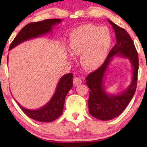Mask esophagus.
<instances>
[{"mask_svg":"<svg viewBox=\"0 0 147 147\" xmlns=\"http://www.w3.org/2000/svg\"><path fill=\"white\" fill-rule=\"evenodd\" d=\"M82 83V80L79 78H75L73 79V84L75 86H78V84Z\"/></svg>","mask_w":147,"mask_h":147,"instance_id":"1","label":"esophagus"}]
</instances>
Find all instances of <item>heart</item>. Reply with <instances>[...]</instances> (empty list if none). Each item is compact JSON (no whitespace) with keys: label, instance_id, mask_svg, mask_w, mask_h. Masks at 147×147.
<instances>
[{"label":"heart","instance_id":"heart-1","mask_svg":"<svg viewBox=\"0 0 147 147\" xmlns=\"http://www.w3.org/2000/svg\"><path fill=\"white\" fill-rule=\"evenodd\" d=\"M110 45L111 35L107 28L87 24L72 32L69 52L72 55H81L83 68L94 70L105 61Z\"/></svg>","mask_w":147,"mask_h":147}]
</instances>
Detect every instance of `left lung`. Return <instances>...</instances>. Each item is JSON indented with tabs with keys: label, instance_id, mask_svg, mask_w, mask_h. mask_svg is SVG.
<instances>
[{
	"label": "left lung",
	"instance_id": "left-lung-1",
	"mask_svg": "<svg viewBox=\"0 0 147 147\" xmlns=\"http://www.w3.org/2000/svg\"><path fill=\"white\" fill-rule=\"evenodd\" d=\"M116 35L117 42L110 50L102 65L86 78V84L90 90L89 95V112L94 117L107 121L119 116L125 109L135 93L137 84L139 58L132 39L124 28L108 20ZM115 55L130 60L133 68V80L125 91L118 95H109L105 91L103 80L105 72Z\"/></svg>",
	"mask_w": 147,
	"mask_h": 147
}]
</instances>
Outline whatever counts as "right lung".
I'll list each match as a JSON object with an SVG mask.
<instances>
[{
	"instance_id": "1",
	"label": "right lung",
	"mask_w": 147,
	"mask_h": 147,
	"mask_svg": "<svg viewBox=\"0 0 147 147\" xmlns=\"http://www.w3.org/2000/svg\"><path fill=\"white\" fill-rule=\"evenodd\" d=\"M62 20L60 19H47L40 22L28 23L22 28L16 35L10 44L9 50H11L24 41L31 38H38L47 32H51L53 26H56ZM72 86V74H66L60 80L54 95L45 106L38 109L31 110L26 109L18 103V105L23 112L31 119L43 122L53 121L63 114L65 97Z\"/></svg>"
}]
</instances>
